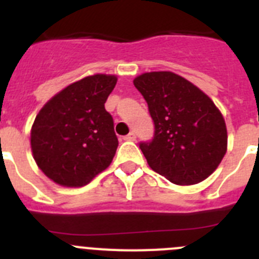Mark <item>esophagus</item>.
I'll list each match as a JSON object with an SVG mask.
<instances>
[{
    "instance_id": "obj_1",
    "label": "esophagus",
    "mask_w": 259,
    "mask_h": 259,
    "mask_svg": "<svg viewBox=\"0 0 259 259\" xmlns=\"http://www.w3.org/2000/svg\"><path fill=\"white\" fill-rule=\"evenodd\" d=\"M123 139H124L125 141H135L136 140V134H135V132H130V134H128L127 136L123 137Z\"/></svg>"
}]
</instances>
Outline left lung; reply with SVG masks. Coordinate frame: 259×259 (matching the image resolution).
<instances>
[{
  "label": "left lung",
  "mask_w": 259,
  "mask_h": 259,
  "mask_svg": "<svg viewBox=\"0 0 259 259\" xmlns=\"http://www.w3.org/2000/svg\"><path fill=\"white\" fill-rule=\"evenodd\" d=\"M134 84L154 122L152 141L140 143L150 168L179 185L211 175L227 150V128L214 102L170 71L146 72Z\"/></svg>",
  "instance_id": "8db88e82"
}]
</instances>
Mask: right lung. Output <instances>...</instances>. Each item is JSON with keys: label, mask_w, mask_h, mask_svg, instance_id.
<instances>
[{"label": "right lung", "mask_w": 259, "mask_h": 259, "mask_svg": "<svg viewBox=\"0 0 259 259\" xmlns=\"http://www.w3.org/2000/svg\"><path fill=\"white\" fill-rule=\"evenodd\" d=\"M114 75L87 76L44 105L31 130V148L45 175L63 187H83L113 161L118 148L105 102Z\"/></svg>", "instance_id": "right-lung-1"}]
</instances>
